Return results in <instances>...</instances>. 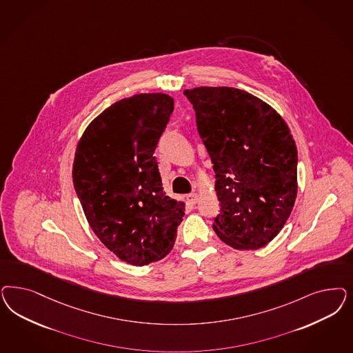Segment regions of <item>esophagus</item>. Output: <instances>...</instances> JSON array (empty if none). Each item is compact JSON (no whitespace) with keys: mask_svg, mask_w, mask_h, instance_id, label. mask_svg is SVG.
<instances>
[{"mask_svg":"<svg viewBox=\"0 0 353 353\" xmlns=\"http://www.w3.org/2000/svg\"><path fill=\"white\" fill-rule=\"evenodd\" d=\"M185 199H187L188 204L194 205L197 203V200H199V196H197V194H187Z\"/></svg>","mask_w":353,"mask_h":353,"instance_id":"1","label":"esophagus"}]
</instances>
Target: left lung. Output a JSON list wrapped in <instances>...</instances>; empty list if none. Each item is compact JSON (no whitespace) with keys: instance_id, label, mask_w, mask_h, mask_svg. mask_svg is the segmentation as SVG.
Segmentation results:
<instances>
[{"instance_id":"1","label":"left lung","mask_w":353,"mask_h":353,"mask_svg":"<svg viewBox=\"0 0 353 353\" xmlns=\"http://www.w3.org/2000/svg\"><path fill=\"white\" fill-rule=\"evenodd\" d=\"M184 94L216 172L221 212L213 228L234 250H260L279 234L295 204L291 131L281 114L248 92L199 87Z\"/></svg>"}]
</instances>
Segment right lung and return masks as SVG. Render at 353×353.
I'll return each mask as SVG.
<instances>
[{"instance_id": "1", "label": "right lung", "mask_w": 353, "mask_h": 353, "mask_svg": "<svg viewBox=\"0 0 353 353\" xmlns=\"http://www.w3.org/2000/svg\"><path fill=\"white\" fill-rule=\"evenodd\" d=\"M174 100L140 93L97 115L78 141L72 181L96 236L122 261L144 266L172 250L184 201L163 192L156 157Z\"/></svg>"}]
</instances>
